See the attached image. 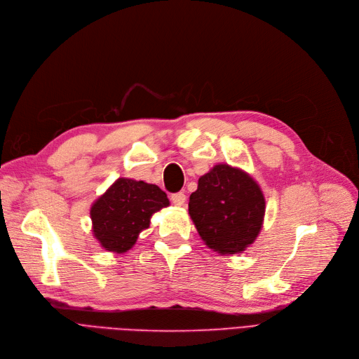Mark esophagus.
<instances>
[{
	"mask_svg": "<svg viewBox=\"0 0 359 359\" xmlns=\"http://www.w3.org/2000/svg\"><path fill=\"white\" fill-rule=\"evenodd\" d=\"M170 201H172V204H175V206H182V204L185 203V194L184 193H175L170 196Z\"/></svg>",
	"mask_w": 359,
	"mask_h": 359,
	"instance_id": "obj_1",
	"label": "esophagus"
}]
</instances>
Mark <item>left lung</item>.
Masks as SVG:
<instances>
[{
	"label": "left lung",
	"mask_w": 359,
	"mask_h": 359,
	"mask_svg": "<svg viewBox=\"0 0 359 359\" xmlns=\"http://www.w3.org/2000/svg\"><path fill=\"white\" fill-rule=\"evenodd\" d=\"M264 212L260 185L245 170L226 163L215 165L198 178L189 203L201 240L222 255L243 252L257 240Z\"/></svg>",
	"instance_id": "8db88e82"
}]
</instances>
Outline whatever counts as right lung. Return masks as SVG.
Returning <instances> with one entry per match:
<instances>
[{
  "label": "right lung",
  "instance_id": "1",
  "mask_svg": "<svg viewBox=\"0 0 359 359\" xmlns=\"http://www.w3.org/2000/svg\"><path fill=\"white\" fill-rule=\"evenodd\" d=\"M169 206L158 185L131 178H118L90 208L92 231L102 248L123 254L128 251L153 213Z\"/></svg>",
  "mask_w": 359,
  "mask_h": 359
}]
</instances>
